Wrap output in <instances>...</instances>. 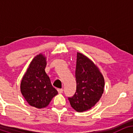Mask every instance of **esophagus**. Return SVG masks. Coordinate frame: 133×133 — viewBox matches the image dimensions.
I'll list each match as a JSON object with an SVG mask.
<instances>
[{
	"label": "esophagus",
	"instance_id": "obj_1",
	"mask_svg": "<svg viewBox=\"0 0 133 133\" xmlns=\"http://www.w3.org/2000/svg\"><path fill=\"white\" fill-rule=\"evenodd\" d=\"M57 91L59 94H61L62 92H63V89H61V88H58L57 89Z\"/></svg>",
	"mask_w": 133,
	"mask_h": 133
}]
</instances>
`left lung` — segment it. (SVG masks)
<instances>
[{"label":"left lung","mask_w":133,"mask_h":133,"mask_svg":"<svg viewBox=\"0 0 133 133\" xmlns=\"http://www.w3.org/2000/svg\"><path fill=\"white\" fill-rule=\"evenodd\" d=\"M76 91L68 97L77 112L88 110L99 101L104 91L105 81L98 67L83 54L77 52L76 69Z\"/></svg>","instance_id":"1"}]
</instances>
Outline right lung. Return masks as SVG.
I'll return each instance as SVG.
<instances>
[{"instance_id": "add662e5", "label": "right lung", "mask_w": 133, "mask_h": 133, "mask_svg": "<svg viewBox=\"0 0 133 133\" xmlns=\"http://www.w3.org/2000/svg\"><path fill=\"white\" fill-rule=\"evenodd\" d=\"M46 65L45 56L42 54L36 56L31 62L21 83V91L27 102L40 109L48 106L58 94L45 72Z\"/></svg>"}]
</instances>
